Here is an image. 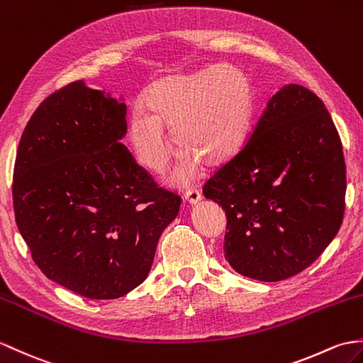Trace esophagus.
<instances>
[{
    "instance_id": "34e87169",
    "label": "esophagus",
    "mask_w": 363,
    "mask_h": 363,
    "mask_svg": "<svg viewBox=\"0 0 363 363\" xmlns=\"http://www.w3.org/2000/svg\"><path fill=\"white\" fill-rule=\"evenodd\" d=\"M185 199H187L191 206H196L202 201V195H201L199 190L190 189V190L185 191Z\"/></svg>"
}]
</instances>
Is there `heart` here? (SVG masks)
Returning <instances> with one entry per match:
<instances>
[{
  "instance_id": "1",
  "label": "heart",
  "mask_w": 363,
  "mask_h": 363,
  "mask_svg": "<svg viewBox=\"0 0 363 363\" xmlns=\"http://www.w3.org/2000/svg\"><path fill=\"white\" fill-rule=\"evenodd\" d=\"M147 113L134 109L128 139L139 164L162 173L172 156V131L181 151L173 182L195 181L206 167L225 164L246 142L255 113L254 89L238 67L213 65L156 80L145 94Z\"/></svg>"
}]
</instances>
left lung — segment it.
Here are the masks:
<instances>
[{"mask_svg":"<svg viewBox=\"0 0 363 363\" xmlns=\"http://www.w3.org/2000/svg\"><path fill=\"white\" fill-rule=\"evenodd\" d=\"M345 191L339 133L322 100L296 83L269 99L246 145L202 190L225 212L229 264L269 283L323 254L340 229Z\"/></svg>","mask_w":363,"mask_h":363,"instance_id":"obj_1","label":"left lung"}]
</instances>
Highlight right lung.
I'll use <instances>...</instances> for the list:
<instances>
[{
  "label": "right lung",
  "mask_w": 363,
  "mask_h": 363,
  "mask_svg": "<svg viewBox=\"0 0 363 363\" xmlns=\"http://www.w3.org/2000/svg\"><path fill=\"white\" fill-rule=\"evenodd\" d=\"M123 97L69 83L32 114L16 151L13 210L49 280L94 300L145 280L181 198L134 161Z\"/></svg>",
  "instance_id": "obj_1"
}]
</instances>
